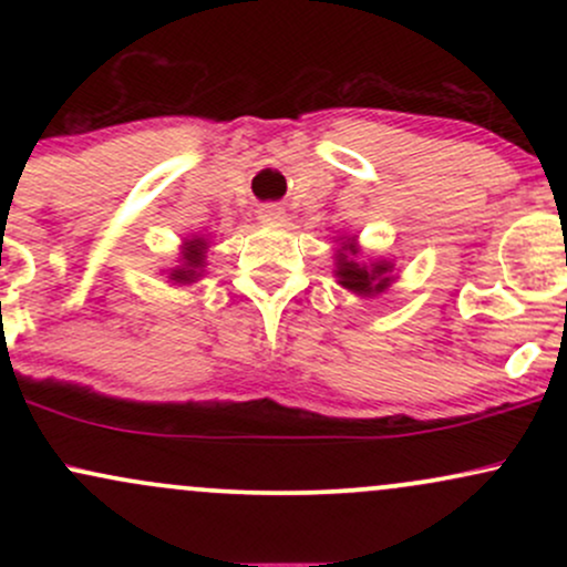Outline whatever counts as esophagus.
<instances>
[{
	"label": "esophagus",
	"mask_w": 567,
	"mask_h": 567,
	"mask_svg": "<svg viewBox=\"0 0 567 567\" xmlns=\"http://www.w3.org/2000/svg\"><path fill=\"white\" fill-rule=\"evenodd\" d=\"M258 218L266 220V224H279V220L285 218V213H282V207H277V205H264L261 210H258Z\"/></svg>",
	"instance_id": "34e87169"
}]
</instances>
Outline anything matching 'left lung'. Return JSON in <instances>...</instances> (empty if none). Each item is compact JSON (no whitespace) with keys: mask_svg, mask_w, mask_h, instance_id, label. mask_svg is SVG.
<instances>
[{"mask_svg":"<svg viewBox=\"0 0 567 567\" xmlns=\"http://www.w3.org/2000/svg\"><path fill=\"white\" fill-rule=\"evenodd\" d=\"M386 271H389V264H375L373 269H365V266L347 261V256H343V252H341V258H338V282L354 292L383 290L389 285Z\"/></svg>","mask_w":567,"mask_h":567,"instance_id":"8db88e82","label":"left lung"}]
</instances>
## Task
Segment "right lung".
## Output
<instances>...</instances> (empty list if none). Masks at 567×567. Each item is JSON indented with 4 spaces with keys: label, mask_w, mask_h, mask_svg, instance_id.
<instances>
[{
    "label": "right lung",
    "mask_w": 567,
    "mask_h": 567,
    "mask_svg": "<svg viewBox=\"0 0 567 567\" xmlns=\"http://www.w3.org/2000/svg\"><path fill=\"white\" fill-rule=\"evenodd\" d=\"M205 239H194V243H188L186 252H184V266H178V269L173 271V279L175 282H192L194 277H197V269L205 261Z\"/></svg>",
    "instance_id": "add662e5"
}]
</instances>
